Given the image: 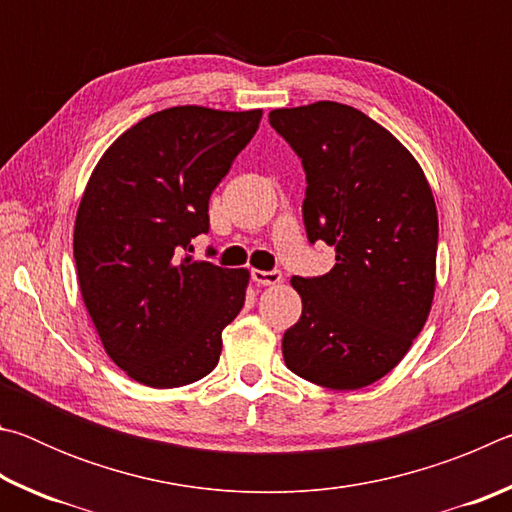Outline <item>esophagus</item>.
<instances>
[{"instance_id": "esophagus-1", "label": "esophagus", "mask_w": 512, "mask_h": 512, "mask_svg": "<svg viewBox=\"0 0 512 512\" xmlns=\"http://www.w3.org/2000/svg\"><path fill=\"white\" fill-rule=\"evenodd\" d=\"M253 282H257V284H262V287H275V284H280L282 282V271H259V268H255L253 273Z\"/></svg>"}]
</instances>
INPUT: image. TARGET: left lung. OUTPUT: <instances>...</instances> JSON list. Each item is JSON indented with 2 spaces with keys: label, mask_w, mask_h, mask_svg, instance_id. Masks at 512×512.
<instances>
[{
  "label": "left lung",
  "mask_w": 512,
  "mask_h": 512,
  "mask_svg": "<svg viewBox=\"0 0 512 512\" xmlns=\"http://www.w3.org/2000/svg\"><path fill=\"white\" fill-rule=\"evenodd\" d=\"M302 160V219L309 244L325 241L336 264L293 275L302 316L284 332V363L332 391L388 375L427 323L436 289L438 214L420 164L352 106L316 101L268 115Z\"/></svg>",
  "instance_id": "1"
}]
</instances>
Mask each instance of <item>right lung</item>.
I'll use <instances>...</instances> for the list:
<instances>
[{"instance_id": "obj_1", "label": "right lung", "mask_w": 512, "mask_h": 512, "mask_svg": "<svg viewBox=\"0 0 512 512\" xmlns=\"http://www.w3.org/2000/svg\"><path fill=\"white\" fill-rule=\"evenodd\" d=\"M259 119L262 110L153 112L92 171L74 225L81 296L108 357L140 384L185 386L219 363L250 275L196 262L192 239L210 230V196Z\"/></svg>"}]
</instances>
